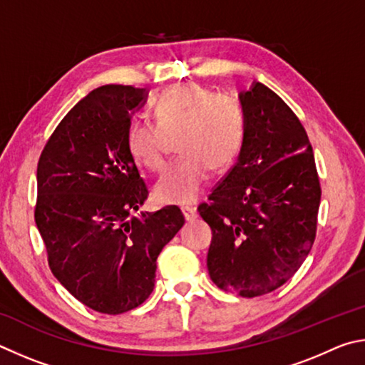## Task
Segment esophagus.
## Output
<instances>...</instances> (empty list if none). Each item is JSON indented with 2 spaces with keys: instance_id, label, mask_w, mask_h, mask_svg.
<instances>
[{
  "instance_id": "obj_1",
  "label": "esophagus",
  "mask_w": 365,
  "mask_h": 365,
  "mask_svg": "<svg viewBox=\"0 0 365 365\" xmlns=\"http://www.w3.org/2000/svg\"><path fill=\"white\" fill-rule=\"evenodd\" d=\"M181 212H182V216L186 221H192L197 216V208L192 205H182Z\"/></svg>"
}]
</instances>
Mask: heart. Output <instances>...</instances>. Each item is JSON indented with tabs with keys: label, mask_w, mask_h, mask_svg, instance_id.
<instances>
[{
	"label": "heart",
	"mask_w": 365,
	"mask_h": 365,
	"mask_svg": "<svg viewBox=\"0 0 365 365\" xmlns=\"http://www.w3.org/2000/svg\"><path fill=\"white\" fill-rule=\"evenodd\" d=\"M157 123L134 120L128 126L126 145L139 166L160 171L170 139H178L184 157L163 173L153 197L163 205L194 203L205 189L210 170L225 171L237 158L244 139L240 107L225 96L182 83L160 93L152 107Z\"/></svg>",
	"instance_id": "heart-1"
}]
</instances>
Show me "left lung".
<instances>
[{"label":"left lung","instance_id":"8db88e82","mask_svg":"<svg viewBox=\"0 0 365 365\" xmlns=\"http://www.w3.org/2000/svg\"><path fill=\"white\" fill-rule=\"evenodd\" d=\"M239 101L237 162L199 213L213 234L210 277L222 290L253 298L284 285L308 257L321 184L308 134L292 108L259 81Z\"/></svg>","mask_w":365,"mask_h":365}]
</instances>
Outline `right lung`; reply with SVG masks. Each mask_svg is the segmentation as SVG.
<instances>
[{
  "label": "right lung",
  "mask_w": 365,
  "mask_h": 365,
  "mask_svg": "<svg viewBox=\"0 0 365 365\" xmlns=\"http://www.w3.org/2000/svg\"><path fill=\"white\" fill-rule=\"evenodd\" d=\"M145 101L144 88L94 89L57 125L38 162L35 221L51 271L104 314L149 298L158 255L184 225L178 207L130 216L149 195L126 145Z\"/></svg>",
  "instance_id": "obj_1"
}]
</instances>
